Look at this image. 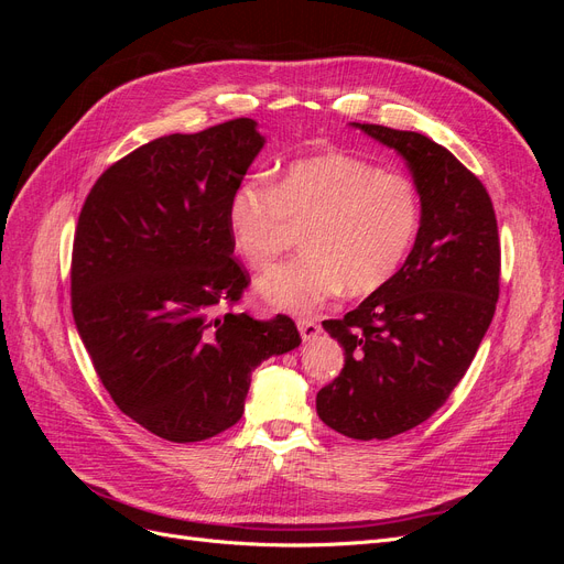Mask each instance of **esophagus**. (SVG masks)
<instances>
[{
	"instance_id": "obj_1",
	"label": "esophagus",
	"mask_w": 564,
	"mask_h": 564,
	"mask_svg": "<svg viewBox=\"0 0 564 564\" xmlns=\"http://www.w3.org/2000/svg\"><path fill=\"white\" fill-rule=\"evenodd\" d=\"M296 324H299V332H301L303 340H311V338H315L322 332L317 319H313V317H301Z\"/></svg>"
}]
</instances>
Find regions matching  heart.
Wrapping results in <instances>:
<instances>
[{
    "mask_svg": "<svg viewBox=\"0 0 564 564\" xmlns=\"http://www.w3.org/2000/svg\"><path fill=\"white\" fill-rule=\"evenodd\" d=\"M226 220L237 253L268 270L305 228V253L259 282L261 296L289 313H313L340 289L377 292L406 261L421 228L414 183L344 152L289 164L275 185L245 178L230 193Z\"/></svg>",
    "mask_w": 564,
    "mask_h": 564,
    "instance_id": "obj_1",
    "label": "heart"
}]
</instances>
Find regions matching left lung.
Masks as SVG:
<instances>
[{"label":"left lung","mask_w":564,"mask_h":564,"mask_svg":"<svg viewBox=\"0 0 564 564\" xmlns=\"http://www.w3.org/2000/svg\"><path fill=\"white\" fill-rule=\"evenodd\" d=\"M398 150L421 197L404 265L344 319L322 327L344 346L317 414L352 440H388L431 419L464 379L499 301L501 245L487 187L416 131L357 124Z\"/></svg>","instance_id":"8db88e82"}]
</instances>
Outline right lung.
Segmentation results:
<instances>
[{"label":"right lung","instance_id":"add662e5","mask_svg":"<svg viewBox=\"0 0 564 564\" xmlns=\"http://www.w3.org/2000/svg\"><path fill=\"white\" fill-rule=\"evenodd\" d=\"M265 139L249 117L172 133L108 166L73 245V317L100 383L145 431L199 442L242 419L251 371L301 344L292 317L214 315L249 286L230 193Z\"/></svg>","mask_w":564,"mask_h":564}]
</instances>
